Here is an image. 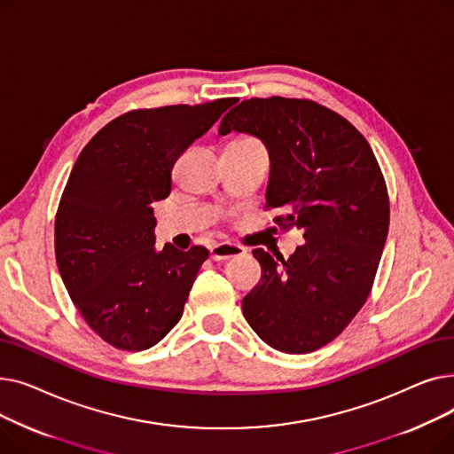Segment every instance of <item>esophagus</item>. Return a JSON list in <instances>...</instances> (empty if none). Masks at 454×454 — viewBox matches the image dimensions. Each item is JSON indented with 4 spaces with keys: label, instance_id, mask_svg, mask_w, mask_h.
<instances>
[{
    "label": "esophagus",
    "instance_id": "esophagus-1",
    "mask_svg": "<svg viewBox=\"0 0 454 454\" xmlns=\"http://www.w3.org/2000/svg\"><path fill=\"white\" fill-rule=\"evenodd\" d=\"M243 254H245L243 247H237V245H231V243H219V245H213L209 248V257L213 261H223V259L243 255Z\"/></svg>",
    "mask_w": 454,
    "mask_h": 454
}]
</instances>
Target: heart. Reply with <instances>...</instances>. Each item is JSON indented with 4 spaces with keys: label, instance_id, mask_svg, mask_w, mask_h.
Listing matches in <instances>:
<instances>
[{
    "label": "heart",
    "instance_id": "b5f03b06",
    "mask_svg": "<svg viewBox=\"0 0 454 454\" xmlns=\"http://www.w3.org/2000/svg\"><path fill=\"white\" fill-rule=\"evenodd\" d=\"M235 143H243V145H255V147H259L255 141H252V139H239V141H235Z\"/></svg>",
    "mask_w": 454,
    "mask_h": 454
}]
</instances>
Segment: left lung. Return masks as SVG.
Here are the masks:
<instances>
[{
    "mask_svg": "<svg viewBox=\"0 0 454 454\" xmlns=\"http://www.w3.org/2000/svg\"><path fill=\"white\" fill-rule=\"evenodd\" d=\"M230 132L267 147V206L305 239L289 259L252 250L263 276L243 298V315L270 348L315 351L340 335L370 294L390 223L385 178L364 136L313 101H243L223 117L219 134Z\"/></svg>",
    "mask_w": 454,
    "mask_h": 454,
    "instance_id": "1",
    "label": "left lung"
}]
</instances>
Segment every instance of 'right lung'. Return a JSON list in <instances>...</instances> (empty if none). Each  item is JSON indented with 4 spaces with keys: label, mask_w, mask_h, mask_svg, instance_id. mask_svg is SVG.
<instances>
[{
    "label": "right lung",
    "mask_w": 454,
    "mask_h": 454,
    "mask_svg": "<svg viewBox=\"0 0 454 454\" xmlns=\"http://www.w3.org/2000/svg\"><path fill=\"white\" fill-rule=\"evenodd\" d=\"M233 103L119 115L69 173L55 219L59 272L86 324L114 348H153L182 318L209 252L156 250L153 204L169 197L178 156Z\"/></svg>",
    "instance_id": "right-lung-1"
}]
</instances>
